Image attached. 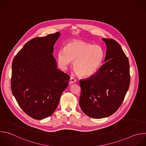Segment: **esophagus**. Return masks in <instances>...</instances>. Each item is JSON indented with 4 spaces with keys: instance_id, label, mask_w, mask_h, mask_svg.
<instances>
[{
    "instance_id": "obj_1",
    "label": "esophagus",
    "mask_w": 146,
    "mask_h": 146,
    "mask_svg": "<svg viewBox=\"0 0 146 146\" xmlns=\"http://www.w3.org/2000/svg\"><path fill=\"white\" fill-rule=\"evenodd\" d=\"M76 82V80L74 77H70V84H72V83H74Z\"/></svg>"
}]
</instances>
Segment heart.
<instances>
[{"label": "heart", "instance_id": "obj_1", "mask_svg": "<svg viewBox=\"0 0 146 146\" xmlns=\"http://www.w3.org/2000/svg\"><path fill=\"white\" fill-rule=\"evenodd\" d=\"M104 58L102 48L97 45L75 40L68 43L64 50H60L57 54L59 65L66 69L74 62V69L82 77L94 75L102 65Z\"/></svg>", "mask_w": 146, "mask_h": 146}]
</instances>
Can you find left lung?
I'll return each instance as SVG.
<instances>
[{
  "instance_id": "8db88e82",
  "label": "left lung",
  "mask_w": 146,
  "mask_h": 146,
  "mask_svg": "<svg viewBox=\"0 0 146 146\" xmlns=\"http://www.w3.org/2000/svg\"><path fill=\"white\" fill-rule=\"evenodd\" d=\"M102 40L107 47L105 63L94 75L80 81V106L94 118L114 114L122 104L130 84L129 61L121 46L113 39Z\"/></svg>"
}]
</instances>
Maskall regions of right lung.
Wrapping results in <instances>:
<instances>
[{
    "label": "right lung",
    "mask_w": 146,
    "mask_h": 146,
    "mask_svg": "<svg viewBox=\"0 0 146 146\" xmlns=\"http://www.w3.org/2000/svg\"><path fill=\"white\" fill-rule=\"evenodd\" d=\"M59 32L27 42L12 63L11 88L19 106L31 117L43 119L56 109L70 76L57 68L52 55Z\"/></svg>",
    "instance_id": "add662e5"
}]
</instances>
